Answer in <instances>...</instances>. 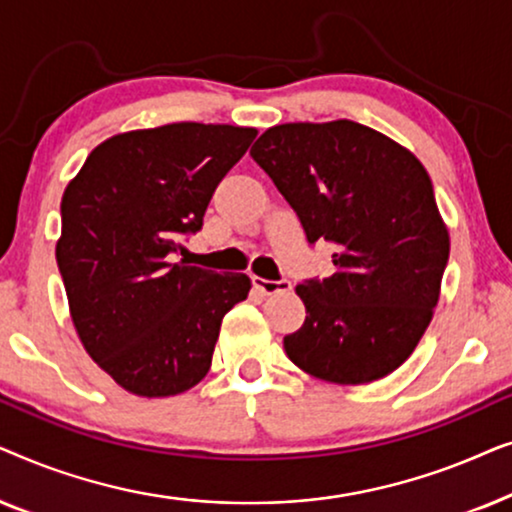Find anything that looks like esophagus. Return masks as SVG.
<instances>
[{
  "mask_svg": "<svg viewBox=\"0 0 512 512\" xmlns=\"http://www.w3.org/2000/svg\"><path fill=\"white\" fill-rule=\"evenodd\" d=\"M254 289L263 296H275V293H284L291 291V282L289 279H263V277H254Z\"/></svg>",
  "mask_w": 512,
  "mask_h": 512,
  "instance_id": "1",
  "label": "esophagus"
}]
</instances>
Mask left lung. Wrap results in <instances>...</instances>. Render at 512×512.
<instances>
[{
	"mask_svg": "<svg viewBox=\"0 0 512 512\" xmlns=\"http://www.w3.org/2000/svg\"><path fill=\"white\" fill-rule=\"evenodd\" d=\"M298 214L307 242L335 247L333 275L296 286L305 324L286 356L333 384H368L415 352L450 258L429 172L368 125L284 123L251 146Z\"/></svg>",
	"mask_w": 512,
	"mask_h": 512,
	"instance_id": "obj_1",
	"label": "left lung"
}]
</instances>
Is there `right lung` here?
<instances>
[{"instance_id": "obj_1", "label": "right lung", "mask_w": 512, "mask_h": 512, "mask_svg": "<svg viewBox=\"0 0 512 512\" xmlns=\"http://www.w3.org/2000/svg\"><path fill=\"white\" fill-rule=\"evenodd\" d=\"M256 128L170 123L104 139L62 193L55 258L79 340L118 387L165 398L212 366L251 279L174 263Z\"/></svg>"}]
</instances>
